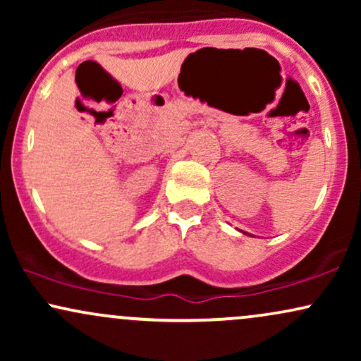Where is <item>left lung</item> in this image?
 I'll use <instances>...</instances> for the list:
<instances>
[{"instance_id":"1","label":"left lung","mask_w":361,"mask_h":361,"mask_svg":"<svg viewBox=\"0 0 361 361\" xmlns=\"http://www.w3.org/2000/svg\"><path fill=\"white\" fill-rule=\"evenodd\" d=\"M244 234H246V233H244Z\"/></svg>"}]
</instances>
